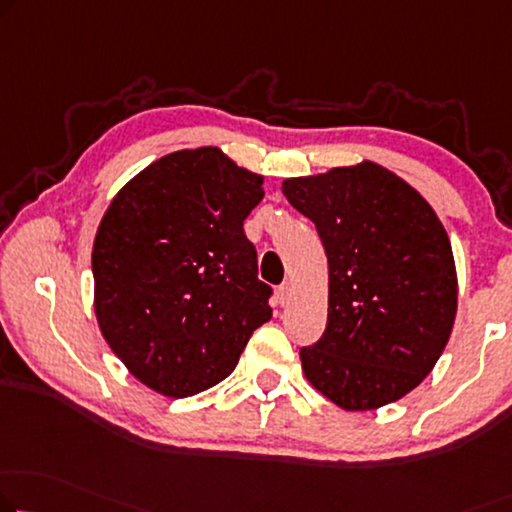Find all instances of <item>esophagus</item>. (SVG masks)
Masks as SVG:
<instances>
[{
	"label": "esophagus",
	"instance_id": "obj_1",
	"mask_svg": "<svg viewBox=\"0 0 512 512\" xmlns=\"http://www.w3.org/2000/svg\"><path fill=\"white\" fill-rule=\"evenodd\" d=\"M289 296H292V285L289 282H282V285L276 289V299L280 305L289 303Z\"/></svg>",
	"mask_w": 512,
	"mask_h": 512
}]
</instances>
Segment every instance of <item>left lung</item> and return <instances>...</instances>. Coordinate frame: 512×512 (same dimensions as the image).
Returning <instances> with one entry per match:
<instances>
[{"instance_id": "left-lung-1", "label": "left lung", "mask_w": 512, "mask_h": 512, "mask_svg": "<svg viewBox=\"0 0 512 512\" xmlns=\"http://www.w3.org/2000/svg\"><path fill=\"white\" fill-rule=\"evenodd\" d=\"M329 259V319L301 347L305 377L347 411L400 400L430 375L453 331L457 276L437 213L375 163L287 179Z\"/></svg>"}]
</instances>
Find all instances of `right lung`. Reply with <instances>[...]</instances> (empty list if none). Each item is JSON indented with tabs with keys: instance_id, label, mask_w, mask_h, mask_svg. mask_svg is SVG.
I'll list each match as a JSON object with an SVG mask.
<instances>
[{
	"instance_id": "right-lung-1",
	"label": "right lung",
	"mask_w": 512,
	"mask_h": 512,
	"mask_svg": "<svg viewBox=\"0 0 512 512\" xmlns=\"http://www.w3.org/2000/svg\"><path fill=\"white\" fill-rule=\"evenodd\" d=\"M264 179L218 149L163 156L128 181L98 227L91 271L103 338L167 398L223 381L271 319L243 220Z\"/></svg>"
}]
</instances>
